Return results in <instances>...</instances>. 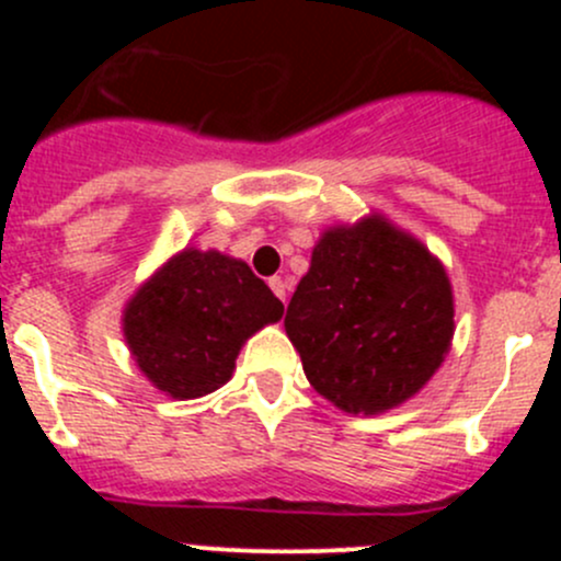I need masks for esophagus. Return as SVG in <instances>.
I'll list each match as a JSON object with an SVG mask.
<instances>
[{
    "label": "esophagus",
    "mask_w": 561,
    "mask_h": 561,
    "mask_svg": "<svg viewBox=\"0 0 561 561\" xmlns=\"http://www.w3.org/2000/svg\"><path fill=\"white\" fill-rule=\"evenodd\" d=\"M268 285H271V290H274L276 296L282 298V301H287V285H285V282H282V276H271Z\"/></svg>",
    "instance_id": "obj_1"
}]
</instances>
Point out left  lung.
<instances>
[{
  "label": "left lung",
  "instance_id": "1",
  "mask_svg": "<svg viewBox=\"0 0 561 561\" xmlns=\"http://www.w3.org/2000/svg\"><path fill=\"white\" fill-rule=\"evenodd\" d=\"M443 260L386 214L322 230L285 314L309 386L350 415L404 404L454 344Z\"/></svg>",
  "mask_w": 561,
  "mask_h": 561
}]
</instances>
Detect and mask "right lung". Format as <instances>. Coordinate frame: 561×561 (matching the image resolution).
<instances>
[{"mask_svg": "<svg viewBox=\"0 0 561 561\" xmlns=\"http://www.w3.org/2000/svg\"><path fill=\"white\" fill-rule=\"evenodd\" d=\"M282 314L279 298L244 260L184 247L129 296L122 333L140 375L186 401L222 388L247 339Z\"/></svg>", "mask_w": 561, "mask_h": 561, "instance_id": "right-lung-1", "label": "right lung"}]
</instances>
